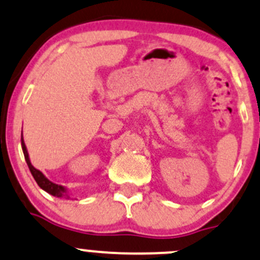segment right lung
I'll return each instance as SVG.
<instances>
[{"label":"right lung","instance_id":"add662e5","mask_svg":"<svg viewBox=\"0 0 260 260\" xmlns=\"http://www.w3.org/2000/svg\"><path fill=\"white\" fill-rule=\"evenodd\" d=\"M21 146H22V151H23V155H25L26 162H27V165H28V169H30L32 176H34V179L36 180V183L39 184L40 188H41L42 190H45L46 192H49V194L53 195V197L70 198L69 197L68 188H65V186H62V185H58V184L52 183V181L49 180V179H47L46 176L41 173V171L37 170L36 168L31 164L30 156H28V152H27V148H26L25 141H23V136L21 138Z\"/></svg>","mask_w":260,"mask_h":260}]
</instances>
